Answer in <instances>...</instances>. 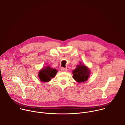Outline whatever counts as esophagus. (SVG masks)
<instances>
[{
    "instance_id": "obj_1",
    "label": "esophagus",
    "mask_w": 125,
    "mask_h": 125,
    "mask_svg": "<svg viewBox=\"0 0 125 125\" xmlns=\"http://www.w3.org/2000/svg\"><path fill=\"white\" fill-rule=\"evenodd\" d=\"M61 70V71H63V72H66L67 71V69L66 68H62Z\"/></svg>"
}]
</instances>
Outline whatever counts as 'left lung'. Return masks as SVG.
Returning a JSON list of instances; mask_svg holds the SVG:
<instances>
[{
	"mask_svg": "<svg viewBox=\"0 0 125 125\" xmlns=\"http://www.w3.org/2000/svg\"><path fill=\"white\" fill-rule=\"evenodd\" d=\"M73 77L78 83H83L88 80L91 72L89 69L83 64L77 65L76 68L73 71Z\"/></svg>",
	"mask_w": 125,
	"mask_h": 125,
	"instance_id": "8db88e82",
	"label": "left lung"
}]
</instances>
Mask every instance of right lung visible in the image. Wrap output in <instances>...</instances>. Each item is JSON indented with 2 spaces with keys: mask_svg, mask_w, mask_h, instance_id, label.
<instances>
[{
  "mask_svg": "<svg viewBox=\"0 0 125 125\" xmlns=\"http://www.w3.org/2000/svg\"><path fill=\"white\" fill-rule=\"evenodd\" d=\"M57 73L56 69L52 68L50 66L45 67L39 71L38 77L42 82H48L51 79L55 77Z\"/></svg>",
  "mask_w": 125,
  "mask_h": 125,
  "instance_id": "1",
  "label": "right lung"
}]
</instances>
